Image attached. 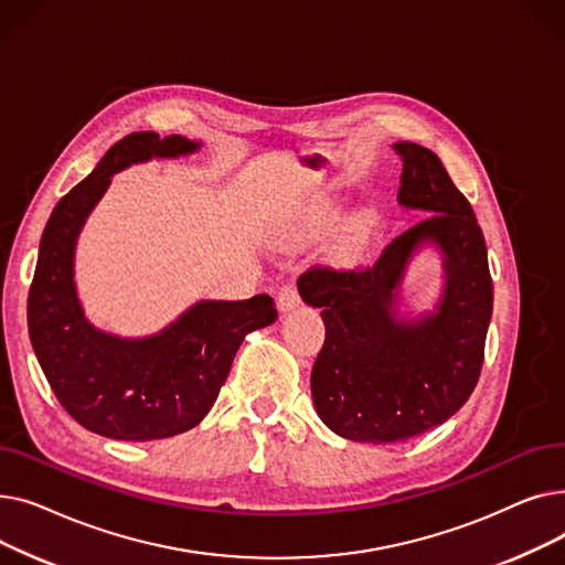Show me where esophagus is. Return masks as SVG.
<instances>
[{"label":"esophagus","mask_w":565,"mask_h":565,"mask_svg":"<svg viewBox=\"0 0 565 565\" xmlns=\"http://www.w3.org/2000/svg\"><path fill=\"white\" fill-rule=\"evenodd\" d=\"M300 292H298V288H295L292 284H286L279 292H277V307H279V311L281 313H288V311H292L295 307H300Z\"/></svg>","instance_id":"obj_1"}]
</instances>
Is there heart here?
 I'll list each match as a JSON object with an SVG mask.
<instances>
[{"label": "heart", "instance_id": "heart-1", "mask_svg": "<svg viewBox=\"0 0 565 565\" xmlns=\"http://www.w3.org/2000/svg\"><path fill=\"white\" fill-rule=\"evenodd\" d=\"M337 222V215L330 205H318L309 215H305L298 224L292 226V235L298 237V241H313V237L328 233ZM369 233H371V224L366 217H358L352 220L341 235V247L348 254L360 252L366 241H369Z\"/></svg>", "mask_w": 565, "mask_h": 565}]
</instances>
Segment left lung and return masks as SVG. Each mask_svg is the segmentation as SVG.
<instances>
[{"instance_id":"left-lung-1","label":"left lung","mask_w":565,"mask_h":565,"mask_svg":"<svg viewBox=\"0 0 565 565\" xmlns=\"http://www.w3.org/2000/svg\"><path fill=\"white\" fill-rule=\"evenodd\" d=\"M403 158L398 203L428 213L364 270L311 267L300 298L322 309L324 343L311 371L318 417L352 441L417 437L467 403L477 387L492 316V279L481 226L439 158L414 141ZM443 256L445 286L433 312L399 313L404 273L422 248Z\"/></svg>"}]
</instances>
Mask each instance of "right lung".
I'll return each mask as SVG.
<instances>
[{"mask_svg": "<svg viewBox=\"0 0 565 565\" xmlns=\"http://www.w3.org/2000/svg\"><path fill=\"white\" fill-rule=\"evenodd\" d=\"M201 141L132 132L52 211L29 288L26 322L36 360L58 403L96 435L151 441L194 428L213 403L245 337L277 320L270 295L201 300L151 337H118L84 316L75 284V247L111 175L148 160L192 156Z\"/></svg>", "mask_w": 565, "mask_h": 565, "instance_id": "1", "label": "right lung"}]
</instances>
